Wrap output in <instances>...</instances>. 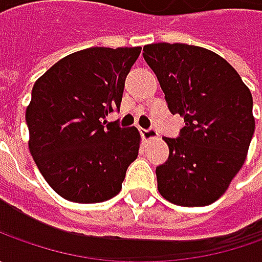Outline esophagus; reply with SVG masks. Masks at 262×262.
<instances>
[{"mask_svg":"<svg viewBox=\"0 0 262 262\" xmlns=\"http://www.w3.org/2000/svg\"><path fill=\"white\" fill-rule=\"evenodd\" d=\"M141 137H143L146 141H148V140H155V138H157L159 134H157V131L155 128H148V129H143V131H141Z\"/></svg>","mask_w":262,"mask_h":262,"instance_id":"obj_1","label":"esophagus"}]
</instances>
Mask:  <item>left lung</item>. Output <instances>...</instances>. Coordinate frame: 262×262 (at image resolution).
Segmentation results:
<instances>
[{
	"instance_id": "1",
	"label": "left lung",
	"mask_w": 262,
	"mask_h": 262,
	"mask_svg": "<svg viewBox=\"0 0 262 262\" xmlns=\"http://www.w3.org/2000/svg\"><path fill=\"white\" fill-rule=\"evenodd\" d=\"M143 56L169 111L185 122L178 138H163L169 157L156 167L159 192L176 206H208L247 159L255 129L252 95L236 70L206 48L151 43Z\"/></svg>"
}]
</instances>
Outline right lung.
Masks as SVG:
<instances>
[{"label":"right lung","instance_id":"obj_1","mask_svg":"<svg viewBox=\"0 0 262 262\" xmlns=\"http://www.w3.org/2000/svg\"><path fill=\"white\" fill-rule=\"evenodd\" d=\"M141 48H87L59 59L33 86L29 150L56 194L74 203L115 196L138 156L140 133L107 122Z\"/></svg>","mask_w":262,"mask_h":262}]
</instances>
